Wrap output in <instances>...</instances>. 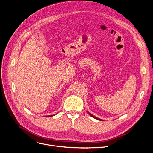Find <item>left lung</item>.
<instances>
[{
  "label": "left lung",
  "instance_id": "1",
  "mask_svg": "<svg viewBox=\"0 0 153 153\" xmlns=\"http://www.w3.org/2000/svg\"><path fill=\"white\" fill-rule=\"evenodd\" d=\"M87 112H88V111H87ZM88 114H90L92 117H93V118H95V119L98 120H101V121H102V120H101V119H99V118H97V117H94V116H93V115H92V114H91V113H88Z\"/></svg>",
  "mask_w": 153,
  "mask_h": 153
}]
</instances>
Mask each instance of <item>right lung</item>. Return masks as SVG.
<instances>
[{
  "label": "right lung",
  "mask_w": 153,
  "mask_h": 153,
  "mask_svg": "<svg viewBox=\"0 0 153 153\" xmlns=\"http://www.w3.org/2000/svg\"><path fill=\"white\" fill-rule=\"evenodd\" d=\"M53 116H54V114L52 115H49V116H46V117H53Z\"/></svg>",
  "instance_id": "obj_1"
}]
</instances>
